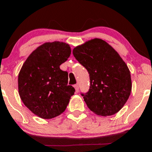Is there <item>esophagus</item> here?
Returning <instances> with one entry per match:
<instances>
[{
    "label": "esophagus",
    "mask_w": 152,
    "mask_h": 152,
    "mask_svg": "<svg viewBox=\"0 0 152 152\" xmlns=\"http://www.w3.org/2000/svg\"><path fill=\"white\" fill-rule=\"evenodd\" d=\"M74 88H75V90H76V93L79 92V85H78V84H76V85H74Z\"/></svg>",
    "instance_id": "esophagus-1"
}]
</instances>
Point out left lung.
Listing matches in <instances>:
<instances>
[{
  "instance_id": "left-lung-1",
  "label": "left lung",
  "mask_w": 152,
  "mask_h": 152,
  "mask_svg": "<svg viewBox=\"0 0 152 152\" xmlns=\"http://www.w3.org/2000/svg\"><path fill=\"white\" fill-rule=\"evenodd\" d=\"M76 59L90 76V89L82 94L88 108L99 116L115 114L132 91L130 70L118 53L104 41L94 39L76 47Z\"/></svg>"
}]
</instances>
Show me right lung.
<instances>
[{
    "instance_id": "1",
    "label": "right lung",
    "mask_w": 152,
    "mask_h": 152,
    "mask_svg": "<svg viewBox=\"0 0 152 152\" xmlns=\"http://www.w3.org/2000/svg\"><path fill=\"white\" fill-rule=\"evenodd\" d=\"M70 45L47 42L28 56L18 74V93L26 107L43 119L65 110L75 89L67 85L68 73L60 65L70 57Z\"/></svg>"
}]
</instances>
